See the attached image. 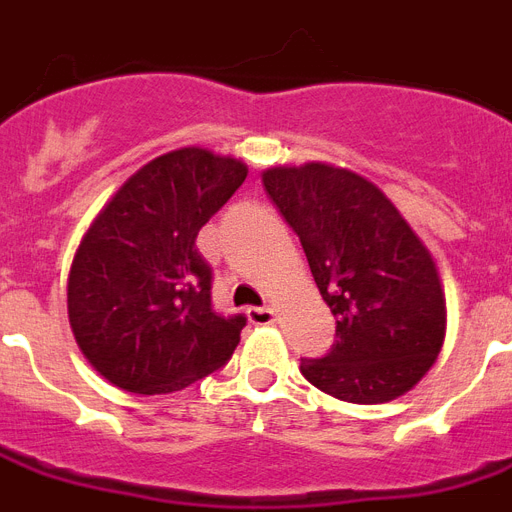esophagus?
<instances>
[{
	"mask_svg": "<svg viewBox=\"0 0 512 512\" xmlns=\"http://www.w3.org/2000/svg\"><path fill=\"white\" fill-rule=\"evenodd\" d=\"M247 318L252 323H255V326H270V323H276V310H273V307H270V305H265V307H249Z\"/></svg>",
	"mask_w": 512,
	"mask_h": 512,
	"instance_id": "esophagus-1",
	"label": "esophagus"
}]
</instances>
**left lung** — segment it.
Wrapping results in <instances>:
<instances>
[{
  "label": "left lung",
  "instance_id": "8db88e82",
  "mask_svg": "<svg viewBox=\"0 0 512 512\" xmlns=\"http://www.w3.org/2000/svg\"><path fill=\"white\" fill-rule=\"evenodd\" d=\"M263 186L305 249L336 342L299 371L321 392L378 405L410 392L442 352L447 305L434 257L386 194L326 162L268 168Z\"/></svg>",
  "mask_w": 512,
  "mask_h": 512
}]
</instances>
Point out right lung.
Instances as JSON below:
<instances>
[{
    "label": "right lung",
    "mask_w": 512,
    "mask_h": 512,
    "mask_svg": "<svg viewBox=\"0 0 512 512\" xmlns=\"http://www.w3.org/2000/svg\"><path fill=\"white\" fill-rule=\"evenodd\" d=\"M247 165L184 147L136 170L76 249L68 318L99 376L134 394H168L234 355L244 315L213 310V270L197 234L244 184Z\"/></svg>",
    "instance_id": "add662e5"
}]
</instances>
